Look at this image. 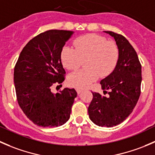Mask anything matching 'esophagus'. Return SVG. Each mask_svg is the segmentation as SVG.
Masks as SVG:
<instances>
[{
    "label": "esophagus",
    "instance_id": "esophagus-1",
    "mask_svg": "<svg viewBox=\"0 0 155 155\" xmlns=\"http://www.w3.org/2000/svg\"><path fill=\"white\" fill-rule=\"evenodd\" d=\"M82 92H83V90H81V89H77V93L78 94H81Z\"/></svg>",
    "mask_w": 155,
    "mask_h": 155
}]
</instances>
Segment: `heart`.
Here are the masks:
<instances>
[{
  "instance_id": "1",
  "label": "heart",
  "mask_w": 155,
  "mask_h": 155,
  "mask_svg": "<svg viewBox=\"0 0 155 155\" xmlns=\"http://www.w3.org/2000/svg\"><path fill=\"white\" fill-rule=\"evenodd\" d=\"M74 49L68 46L62 47L60 59L62 65L68 70L77 68L84 62L85 69L78 70L68 77L69 85L76 88L88 87L100 76L109 75L117 65L119 50L114 42L95 34L81 36L74 40Z\"/></svg>"
}]
</instances>
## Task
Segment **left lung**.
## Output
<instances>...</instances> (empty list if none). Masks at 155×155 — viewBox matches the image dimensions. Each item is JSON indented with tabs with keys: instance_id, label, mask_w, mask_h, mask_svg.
<instances>
[{
	"instance_id": "1",
	"label": "left lung",
	"mask_w": 155,
	"mask_h": 155,
	"mask_svg": "<svg viewBox=\"0 0 155 155\" xmlns=\"http://www.w3.org/2000/svg\"><path fill=\"white\" fill-rule=\"evenodd\" d=\"M104 32L115 40L119 59L114 71L100 81L103 93L109 96L105 97L99 93H92L93 97L88 107V114L95 124L112 127L126 120L139 100L142 65L136 50L126 38L113 31Z\"/></svg>"
}]
</instances>
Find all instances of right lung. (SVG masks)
Segmentation results:
<instances>
[{
    "mask_svg": "<svg viewBox=\"0 0 155 155\" xmlns=\"http://www.w3.org/2000/svg\"><path fill=\"white\" fill-rule=\"evenodd\" d=\"M73 33L49 30L37 35L22 49L15 65L18 103L28 118L38 126L59 127L70 117L76 90L65 88L54 94L51 87L65 80L60 53Z\"/></svg>",
    "mask_w": 155,
    "mask_h": 155,
    "instance_id": "obj_1",
    "label": "right lung"
}]
</instances>
